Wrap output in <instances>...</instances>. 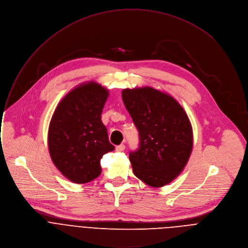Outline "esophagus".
<instances>
[{
	"mask_svg": "<svg viewBox=\"0 0 248 248\" xmlns=\"http://www.w3.org/2000/svg\"><path fill=\"white\" fill-rule=\"evenodd\" d=\"M115 150H116V152H123V151L125 150V145L121 144V145L117 146V147L115 148Z\"/></svg>",
	"mask_w": 248,
	"mask_h": 248,
	"instance_id": "1",
	"label": "esophagus"
}]
</instances>
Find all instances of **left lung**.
I'll use <instances>...</instances> for the list:
<instances>
[{
    "label": "left lung",
    "mask_w": 248,
    "mask_h": 248,
    "mask_svg": "<svg viewBox=\"0 0 248 248\" xmlns=\"http://www.w3.org/2000/svg\"><path fill=\"white\" fill-rule=\"evenodd\" d=\"M122 99L140 135L139 150L129 155L134 174L155 188L170 183L193 148L185 110L170 94L151 87L125 89Z\"/></svg>",
    "instance_id": "left-lung-1"
}]
</instances>
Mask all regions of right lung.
Returning <instances> with one entry per match:
<instances>
[{"label":"right lung","instance_id":"right-lung-1","mask_svg":"<svg viewBox=\"0 0 248 248\" xmlns=\"http://www.w3.org/2000/svg\"><path fill=\"white\" fill-rule=\"evenodd\" d=\"M108 90L87 81L59 102L48 129V149L55 167L74 183L84 184L101 173L100 159L114 146L108 140L101 113Z\"/></svg>","mask_w":248,"mask_h":248}]
</instances>
